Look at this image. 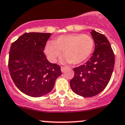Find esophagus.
Segmentation results:
<instances>
[{
    "label": "esophagus",
    "instance_id": "esophagus-1",
    "mask_svg": "<svg viewBox=\"0 0 125 125\" xmlns=\"http://www.w3.org/2000/svg\"><path fill=\"white\" fill-rule=\"evenodd\" d=\"M67 69V67H61V71L62 72H65V70Z\"/></svg>",
    "mask_w": 125,
    "mask_h": 125
}]
</instances>
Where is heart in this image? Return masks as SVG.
Returning a JSON list of instances; mask_svg holds the SVG:
<instances>
[{
	"instance_id": "heart-1",
	"label": "heart",
	"mask_w": 125,
	"mask_h": 125,
	"mask_svg": "<svg viewBox=\"0 0 125 125\" xmlns=\"http://www.w3.org/2000/svg\"><path fill=\"white\" fill-rule=\"evenodd\" d=\"M94 46V40L91 36L75 33L62 35L53 42H48L45 53L50 61L55 62L63 52L66 62L78 65L89 58Z\"/></svg>"
}]
</instances>
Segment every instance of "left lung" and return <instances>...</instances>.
I'll return each instance as SVG.
<instances>
[{"mask_svg":"<svg viewBox=\"0 0 125 125\" xmlns=\"http://www.w3.org/2000/svg\"><path fill=\"white\" fill-rule=\"evenodd\" d=\"M95 43L93 55L85 64L73 68L74 77L70 82L72 90L82 97H93L106 88L115 65V54L104 34L93 30Z\"/></svg>","mask_w":125,"mask_h":125,"instance_id":"left-lung-1","label":"left lung"}]
</instances>
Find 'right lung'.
I'll return each instance as SVG.
<instances>
[{
  "mask_svg": "<svg viewBox=\"0 0 125 125\" xmlns=\"http://www.w3.org/2000/svg\"><path fill=\"white\" fill-rule=\"evenodd\" d=\"M51 34L26 32L10 46L8 66L12 79L21 92L31 97L49 93L62 74L60 66L49 62L43 52Z\"/></svg>",
  "mask_w": 125,
  "mask_h": 125,
  "instance_id": "add662e5",
  "label": "right lung"
}]
</instances>
